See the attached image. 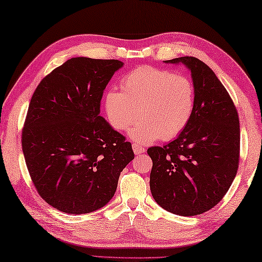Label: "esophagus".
I'll list each match as a JSON object with an SVG mask.
<instances>
[{"instance_id": "obj_1", "label": "esophagus", "mask_w": 262, "mask_h": 262, "mask_svg": "<svg viewBox=\"0 0 262 262\" xmlns=\"http://www.w3.org/2000/svg\"><path fill=\"white\" fill-rule=\"evenodd\" d=\"M133 150H134V154L135 155H141V154H144L145 149L144 146H142L137 143H133Z\"/></svg>"}]
</instances>
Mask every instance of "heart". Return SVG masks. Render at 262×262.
Here are the masks:
<instances>
[{
    "mask_svg": "<svg viewBox=\"0 0 262 262\" xmlns=\"http://www.w3.org/2000/svg\"><path fill=\"white\" fill-rule=\"evenodd\" d=\"M121 92L107 90L104 110L112 128L130 130L139 143L157 139L169 141L178 137L191 120L196 105V89L191 79L167 70L142 66L127 73L120 81Z\"/></svg>",
    "mask_w": 262,
    "mask_h": 262,
    "instance_id": "obj_1",
    "label": "heart"
}]
</instances>
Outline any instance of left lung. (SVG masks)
<instances>
[{
  "label": "left lung",
  "mask_w": 262,
  "mask_h": 262,
  "mask_svg": "<svg viewBox=\"0 0 262 262\" xmlns=\"http://www.w3.org/2000/svg\"><path fill=\"white\" fill-rule=\"evenodd\" d=\"M191 71L196 105L187 128L164 146H151L150 189L158 205L182 216L207 212L221 201L239 164L236 106L213 71L196 57L166 60Z\"/></svg>",
  "instance_id": "1"
}]
</instances>
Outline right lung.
Masks as SVG:
<instances>
[{"mask_svg":"<svg viewBox=\"0 0 262 262\" xmlns=\"http://www.w3.org/2000/svg\"><path fill=\"white\" fill-rule=\"evenodd\" d=\"M118 59L75 57L41 80L21 132L28 173L41 198L64 213L84 214L113 197L134 159L130 142L99 116Z\"/></svg>","mask_w":262,"mask_h":262,"instance_id":"add662e5","label":"right lung"}]
</instances>
